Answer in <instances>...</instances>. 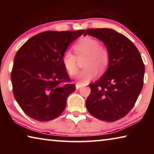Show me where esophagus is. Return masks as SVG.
Segmentation results:
<instances>
[{
  "label": "esophagus",
  "instance_id": "obj_1",
  "mask_svg": "<svg viewBox=\"0 0 154 154\" xmlns=\"http://www.w3.org/2000/svg\"><path fill=\"white\" fill-rule=\"evenodd\" d=\"M83 86V85L80 84V83H77L76 85H75V88H76L77 90H79L80 88H82Z\"/></svg>",
  "mask_w": 154,
  "mask_h": 154
}]
</instances>
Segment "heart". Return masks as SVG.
<instances>
[{"mask_svg": "<svg viewBox=\"0 0 154 154\" xmlns=\"http://www.w3.org/2000/svg\"><path fill=\"white\" fill-rule=\"evenodd\" d=\"M74 49L77 58L86 56L83 64L85 68L76 77L80 84H87L96 77L98 70L103 72L107 68L110 60L109 52L94 38L89 36L81 38L74 45ZM77 57L70 50L65 51L62 56L64 66L71 75H75L77 72Z\"/></svg>", "mask_w": 154, "mask_h": 154, "instance_id": "1", "label": "heart"}]
</instances>
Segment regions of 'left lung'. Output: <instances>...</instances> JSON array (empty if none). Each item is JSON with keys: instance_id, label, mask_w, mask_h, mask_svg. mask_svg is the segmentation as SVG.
Listing matches in <instances>:
<instances>
[{"instance_id": "8db88e82", "label": "left lung", "mask_w": 154, "mask_h": 154, "mask_svg": "<svg viewBox=\"0 0 154 154\" xmlns=\"http://www.w3.org/2000/svg\"><path fill=\"white\" fill-rule=\"evenodd\" d=\"M87 35L105 44L110 60L102 77L89 85L86 109L100 120L117 121L136 103L143 88L145 65L136 46L122 34L110 28H90L83 36Z\"/></svg>"}]
</instances>
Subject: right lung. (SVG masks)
I'll return each mask as SVG.
<instances>
[{
    "label": "right lung",
    "mask_w": 154,
    "mask_h": 154,
    "mask_svg": "<svg viewBox=\"0 0 154 154\" xmlns=\"http://www.w3.org/2000/svg\"><path fill=\"white\" fill-rule=\"evenodd\" d=\"M77 31H45L33 36L15 54L11 79L15 100L33 119L48 122L66 107L75 90L62 62L70 44L82 35ZM63 82L66 84L63 85Z\"/></svg>",
    "instance_id": "obj_1"
}]
</instances>
